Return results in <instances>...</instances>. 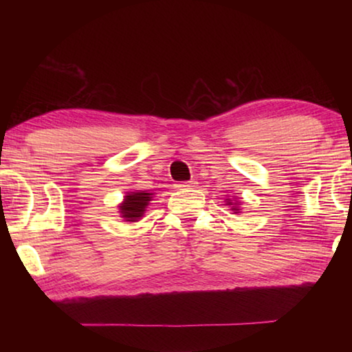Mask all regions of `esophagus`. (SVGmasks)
<instances>
[{
    "instance_id": "obj_1",
    "label": "esophagus",
    "mask_w": 352,
    "mask_h": 352,
    "mask_svg": "<svg viewBox=\"0 0 352 352\" xmlns=\"http://www.w3.org/2000/svg\"><path fill=\"white\" fill-rule=\"evenodd\" d=\"M195 184H197V182H194V180H189V182L178 183V184H177V188H180V189H190V188H194Z\"/></svg>"
}]
</instances>
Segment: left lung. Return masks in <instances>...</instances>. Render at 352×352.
Listing matches in <instances>:
<instances>
[{
  "label": "left lung",
  "mask_w": 352,
  "mask_h": 352,
  "mask_svg": "<svg viewBox=\"0 0 352 352\" xmlns=\"http://www.w3.org/2000/svg\"><path fill=\"white\" fill-rule=\"evenodd\" d=\"M226 205H230V206H231V210L234 211V214L239 212V205H241V201H239V200L233 201L231 199H226Z\"/></svg>",
  "instance_id": "8db88e82"
}]
</instances>
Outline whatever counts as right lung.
<instances>
[{"label": "right lung", "mask_w": 352, "mask_h": 352, "mask_svg": "<svg viewBox=\"0 0 352 352\" xmlns=\"http://www.w3.org/2000/svg\"><path fill=\"white\" fill-rule=\"evenodd\" d=\"M151 192L147 190H138V192H127L124 201L119 205V212H121V217L126 220V222H136L142 216H144V211L148 205V201L152 200Z\"/></svg>", "instance_id": "1"}]
</instances>
